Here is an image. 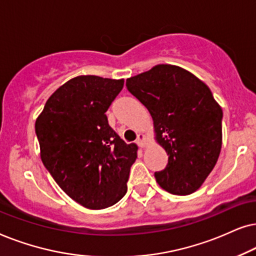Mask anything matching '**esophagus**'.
Returning <instances> with one entry per match:
<instances>
[{
  "label": "esophagus",
  "instance_id": "obj_1",
  "mask_svg": "<svg viewBox=\"0 0 256 256\" xmlns=\"http://www.w3.org/2000/svg\"><path fill=\"white\" fill-rule=\"evenodd\" d=\"M145 140H146V138H145V136L144 134H139L138 136V138H137V145L139 146V148H145Z\"/></svg>",
  "mask_w": 256,
  "mask_h": 256
}]
</instances>
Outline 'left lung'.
I'll return each instance as SVG.
<instances>
[{"label":"left lung","instance_id":"1","mask_svg":"<svg viewBox=\"0 0 256 256\" xmlns=\"http://www.w3.org/2000/svg\"><path fill=\"white\" fill-rule=\"evenodd\" d=\"M126 88L152 116L168 162L154 176L160 187L187 196L216 166L222 144V110L207 85L179 66L159 64L126 80Z\"/></svg>","mask_w":256,"mask_h":256}]
</instances>
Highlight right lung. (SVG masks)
Listing matches in <instances>:
<instances>
[{
    "label": "right lung",
    "mask_w": 256,
    "mask_h": 256,
    "mask_svg": "<svg viewBox=\"0 0 256 256\" xmlns=\"http://www.w3.org/2000/svg\"><path fill=\"white\" fill-rule=\"evenodd\" d=\"M124 80L74 77L57 88L37 118L40 158L54 182L90 210L117 204L128 190L137 145L126 144L105 112Z\"/></svg>",
    "instance_id": "add662e5"
}]
</instances>
